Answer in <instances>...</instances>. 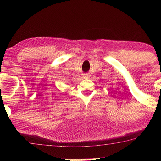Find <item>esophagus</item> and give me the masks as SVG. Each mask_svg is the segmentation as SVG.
<instances>
[{
    "label": "esophagus",
    "instance_id": "1",
    "mask_svg": "<svg viewBox=\"0 0 161 161\" xmlns=\"http://www.w3.org/2000/svg\"><path fill=\"white\" fill-rule=\"evenodd\" d=\"M84 78H89V74H85L84 75Z\"/></svg>",
    "mask_w": 161,
    "mask_h": 161
}]
</instances>
